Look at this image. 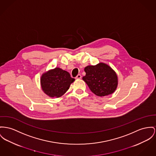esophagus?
<instances>
[{
  "mask_svg": "<svg viewBox=\"0 0 156 156\" xmlns=\"http://www.w3.org/2000/svg\"><path fill=\"white\" fill-rule=\"evenodd\" d=\"M82 78V76L80 74H78L76 77V79H80Z\"/></svg>",
  "mask_w": 156,
  "mask_h": 156,
  "instance_id": "34e87169",
  "label": "esophagus"
}]
</instances>
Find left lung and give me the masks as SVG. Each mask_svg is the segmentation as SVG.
I'll use <instances>...</instances> for the list:
<instances>
[{
	"label": "left lung",
	"instance_id": "obj_1",
	"mask_svg": "<svg viewBox=\"0 0 156 156\" xmlns=\"http://www.w3.org/2000/svg\"><path fill=\"white\" fill-rule=\"evenodd\" d=\"M84 72L86 76H83V80L94 94L105 96L114 92L118 85V77L111 67L101 62L86 67Z\"/></svg>",
	"mask_w": 156,
	"mask_h": 156
}]
</instances>
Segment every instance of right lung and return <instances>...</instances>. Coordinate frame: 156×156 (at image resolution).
<instances>
[{
  "mask_svg": "<svg viewBox=\"0 0 156 156\" xmlns=\"http://www.w3.org/2000/svg\"><path fill=\"white\" fill-rule=\"evenodd\" d=\"M74 80L69 73L57 67L42 74V89L50 97L59 98L67 91Z\"/></svg>",
  "mask_w": 156,
  "mask_h": 156,
  "instance_id": "1",
  "label": "right lung"
}]
</instances>
